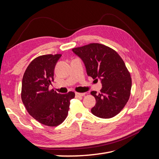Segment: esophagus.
I'll return each mask as SVG.
<instances>
[{"label":"esophagus","mask_w":159,"mask_h":159,"mask_svg":"<svg viewBox=\"0 0 159 159\" xmlns=\"http://www.w3.org/2000/svg\"><path fill=\"white\" fill-rule=\"evenodd\" d=\"M85 95L84 93H78V92H75V97L76 98H79V97H82V96Z\"/></svg>","instance_id":"esophagus-1"}]
</instances>
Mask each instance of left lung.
I'll return each instance as SVG.
<instances>
[{
	"label": "left lung",
	"mask_w": 159,
	"mask_h": 159,
	"mask_svg": "<svg viewBox=\"0 0 159 159\" xmlns=\"http://www.w3.org/2000/svg\"><path fill=\"white\" fill-rule=\"evenodd\" d=\"M84 62L87 74L93 80L100 78L101 92L92 91L96 99L91 113L103 119L111 118L125 106L131 95L132 80L123 59L111 48L91 43L72 49Z\"/></svg>",
	"instance_id": "left-lung-1"
}]
</instances>
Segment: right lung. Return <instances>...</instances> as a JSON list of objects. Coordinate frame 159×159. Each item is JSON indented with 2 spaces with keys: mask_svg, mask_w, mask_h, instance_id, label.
Instances as JSON below:
<instances>
[{
  "mask_svg": "<svg viewBox=\"0 0 159 159\" xmlns=\"http://www.w3.org/2000/svg\"><path fill=\"white\" fill-rule=\"evenodd\" d=\"M61 54H46L34 59L24 74L21 98L31 116L39 123L56 127L63 122L68 113L70 100L75 93H57L49 89L54 81V70Z\"/></svg>",
  "mask_w": 159,
  "mask_h": 159,
  "instance_id": "add662e5",
  "label": "right lung"
}]
</instances>
